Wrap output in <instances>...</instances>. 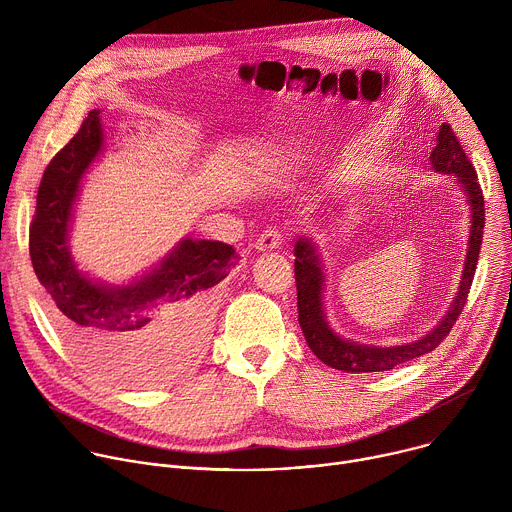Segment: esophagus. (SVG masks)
Listing matches in <instances>:
<instances>
[{
  "mask_svg": "<svg viewBox=\"0 0 512 512\" xmlns=\"http://www.w3.org/2000/svg\"><path fill=\"white\" fill-rule=\"evenodd\" d=\"M281 241H283L281 231H277V229H267V231H263V233L259 235L255 247H257L259 251H273V249H277V247L281 245Z\"/></svg>",
  "mask_w": 512,
  "mask_h": 512,
  "instance_id": "esophagus-1",
  "label": "esophagus"
}]
</instances>
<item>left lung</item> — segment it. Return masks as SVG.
Instances as JSON below:
<instances>
[{
    "mask_svg": "<svg viewBox=\"0 0 512 512\" xmlns=\"http://www.w3.org/2000/svg\"><path fill=\"white\" fill-rule=\"evenodd\" d=\"M429 164L437 174L456 176L462 192L470 204V239L460 279V289L452 300L450 310L429 334L415 342L401 346H369L340 338L326 322L324 316V269L316 243L312 239H298L294 247L296 255V287H298V320L312 352L328 367L344 373H381L391 371L399 364L431 352L454 328L458 316L464 310L468 291L478 265L482 233H484V196L478 184V176L462 145L448 123L440 127L437 143L429 156Z\"/></svg>",
    "mask_w": 512,
    "mask_h": 512,
    "instance_id": "1",
    "label": "left lung"
}]
</instances>
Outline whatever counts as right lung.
Wrapping results in <instances>:
<instances>
[{
  "instance_id": "1",
  "label": "right lung",
  "mask_w": 512,
  "mask_h": 512,
  "mask_svg": "<svg viewBox=\"0 0 512 512\" xmlns=\"http://www.w3.org/2000/svg\"><path fill=\"white\" fill-rule=\"evenodd\" d=\"M103 152L99 111L48 164L30 225V259L62 336L119 379L180 371L206 334L221 283L237 253L221 241L184 239L158 267L123 285L93 281L72 261L68 233L81 180Z\"/></svg>"
}]
</instances>
